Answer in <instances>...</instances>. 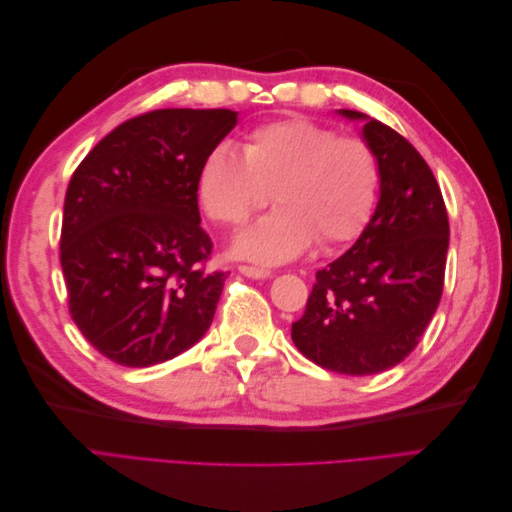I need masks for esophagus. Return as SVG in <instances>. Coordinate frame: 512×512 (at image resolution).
I'll return each instance as SVG.
<instances>
[{"label":"esophagus","instance_id":"obj_1","mask_svg":"<svg viewBox=\"0 0 512 512\" xmlns=\"http://www.w3.org/2000/svg\"><path fill=\"white\" fill-rule=\"evenodd\" d=\"M239 271L245 277H252V280H265V277H271L269 269H260V267H252V265H239Z\"/></svg>","mask_w":512,"mask_h":512}]
</instances>
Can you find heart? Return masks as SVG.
Wrapping results in <instances>:
<instances>
[{"label": "heart", "mask_w": 512, "mask_h": 512, "mask_svg": "<svg viewBox=\"0 0 512 512\" xmlns=\"http://www.w3.org/2000/svg\"><path fill=\"white\" fill-rule=\"evenodd\" d=\"M380 183V158L367 138L286 117L247 132L243 153L215 145L200 164L196 192L222 226H241L273 196L277 207L241 232L235 252L277 265L314 241L327 250L354 241L376 211Z\"/></svg>", "instance_id": "obj_1"}]
</instances>
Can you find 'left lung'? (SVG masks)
<instances>
[{
	"mask_svg": "<svg viewBox=\"0 0 512 512\" xmlns=\"http://www.w3.org/2000/svg\"><path fill=\"white\" fill-rule=\"evenodd\" d=\"M363 136L380 166L374 218L350 250L316 273L292 342L316 365L346 376L380 374L416 348L442 297L448 215L440 185L410 141L378 119Z\"/></svg>",
	"mask_w": 512,
	"mask_h": 512,
	"instance_id": "left-lung-1",
	"label": "left lung"
}]
</instances>
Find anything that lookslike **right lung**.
<instances>
[{
    "label": "right lung",
    "mask_w": 512,
    "mask_h": 512,
    "mask_svg": "<svg viewBox=\"0 0 512 512\" xmlns=\"http://www.w3.org/2000/svg\"><path fill=\"white\" fill-rule=\"evenodd\" d=\"M237 126L228 108H158L123 121L70 179L59 260L76 327L123 367L194 346L228 273L207 271L196 177Z\"/></svg>",
    "instance_id": "right-lung-1"
}]
</instances>
